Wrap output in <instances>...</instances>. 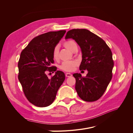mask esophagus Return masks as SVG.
I'll return each mask as SVG.
<instances>
[{
	"instance_id": "34e87169",
	"label": "esophagus",
	"mask_w": 133,
	"mask_h": 133,
	"mask_svg": "<svg viewBox=\"0 0 133 133\" xmlns=\"http://www.w3.org/2000/svg\"><path fill=\"white\" fill-rule=\"evenodd\" d=\"M72 76V74H70V73H66L65 74V76L66 77H70V76Z\"/></svg>"
}]
</instances>
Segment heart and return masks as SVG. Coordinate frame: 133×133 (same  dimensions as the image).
Returning <instances> with one entry per match:
<instances>
[{"label": "heart", "mask_w": 133, "mask_h": 133, "mask_svg": "<svg viewBox=\"0 0 133 133\" xmlns=\"http://www.w3.org/2000/svg\"><path fill=\"white\" fill-rule=\"evenodd\" d=\"M63 46L69 49L72 52H75L77 50V45L73 40H70L63 43ZM52 57L54 60H58L59 58V48L58 46H55L52 51ZM78 65L77 62L75 60L64 62L59 66V68L61 70L65 71H72L74 70L75 68Z\"/></svg>", "instance_id": "heart-1"}]
</instances>
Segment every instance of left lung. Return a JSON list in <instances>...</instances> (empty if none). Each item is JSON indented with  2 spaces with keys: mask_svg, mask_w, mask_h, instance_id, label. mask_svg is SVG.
Instances as JSON below:
<instances>
[{
  "mask_svg": "<svg viewBox=\"0 0 133 133\" xmlns=\"http://www.w3.org/2000/svg\"><path fill=\"white\" fill-rule=\"evenodd\" d=\"M69 38L74 39L81 48L80 70L88 71L85 77L80 73L73 75L76 80L75 90L84 101H96L104 94L112 78L114 61L111 51L103 39L85 29L68 31L65 39Z\"/></svg>",
  "mask_w": 133,
  "mask_h": 133,
  "instance_id": "8db88e82",
  "label": "left lung"
}]
</instances>
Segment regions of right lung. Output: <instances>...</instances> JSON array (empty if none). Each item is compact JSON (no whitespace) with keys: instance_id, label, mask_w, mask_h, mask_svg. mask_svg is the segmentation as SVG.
<instances>
[{"instance_id":"add662e5","label":"right lung","mask_w":133,"mask_h":133,"mask_svg":"<svg viewBox=\"0 0 133 133\" xmlns=\"http://www.w3.org/2000/svg\"><path fill=\"white\" fill-rule=\"evenodd\" d=\"M66 30L50 31L37 36L21 52L18 62V79L26 99L33 105L45 107L53 103L65 80L63 71L51 65L52 51ZM47 71L55 75L49 79Z\"/></svg>"}]
</instances>
